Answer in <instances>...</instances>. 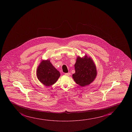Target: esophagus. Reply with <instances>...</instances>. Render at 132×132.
I'll return each mask as SVG.
<instances>
[{"instance_id": "34e87169", "label": "esophagus", "mask_w": 132, "mask_h": 132, "mask_svg": "<svg viewBox=\"0 0 132 132\" xmlns=\"http://www.w3.org/2000/svg\"><path fill=\"white\" fill-rule=\"evenodd\" d=\"M65 75L66 76H69L71 75L70 72H68V73H65Z\"/></svg>"}]
</instances>
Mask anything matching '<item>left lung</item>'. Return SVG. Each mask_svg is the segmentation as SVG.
Segmentation results:
<instances>
[{"label": "left lung", "instance_id": "1", "mask_svg": "<svg viewBox=\"0 0 132 132\" xmlns=\"http://www.w3.org/2000/svg\"><path fill=\"white\" fill-rule=\"evenodd\" d=\"M74 67L75 72L72 74V78L81 87L90 85L97 76L96 68L93 60L86 54L82 58L77 57Z\"/></svg>", "mask_w": 132, "mask_h": 132}]
</instances>
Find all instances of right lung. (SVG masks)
I'll list each match as a JSON object with an SVG mask.
<instances>
[{
  "label": "right lung",
  "instance_id": "right-lung-1",
  "mask_svg": "<svg viewBox=\"0 0 132 132\" xmlns=\"http://www.w3.org/2000/svg\"><path fill=\"white\" fill-rule=\"evenodd\" d=\"M60 76V72L49 60H42L36 69V76L39 81L47 87L54 84Z\"/></svg>",
  "mask_w": 132,
  "mask_h": 132
}]
</instances>
